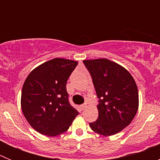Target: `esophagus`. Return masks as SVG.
<instances>
[{"mask_svg":"<svg viewBox=\"0 0 160 160\" xmlns=\"http://www.w3.org/2000/svg\"><path fill=\"white\" fill-rule=\"evenodd\" d=\"M87 104H82V105H81V109H82V110H85V109L87 108Z\"/></svg>","mask_w":160,"mask_h":160,"instance_id":"obj_1","label":"esophagus"}]
</instances>
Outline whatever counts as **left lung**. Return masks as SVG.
Segmentation results:
<instances>
[{"instance_id": "left-lung-1", "label": "left lung", "mask_w": 160, "mask_h": 160, "mask_svg": "<svg viewBox=\"0 0 160 160\" xmlns=\"http://www.w3.org/2000/svg\"><path fill=\"white\" fill-rule=\"evenodd\" d=\"M99 98L98 117L90 122L94 132L111 136L127 128L138 108V87L128 70L107 58L84 60Z\"/></svg>"}]
</instances>
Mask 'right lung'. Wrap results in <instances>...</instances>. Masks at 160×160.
Here are the masks:
<instances>
[{
	"instance_id": "1",
	"label": "right lung",
	"mask_w": 160,
	"mask_h": 160,
	"mask_svg": "<svg viewBox=\"0 0 160 160\" xmlns=\"http://www.w3.org/2000/svg\"><path fill=\"white\" fill-rule=\"evenodd\" d=\"M78 62L53 58L30 72L23 84L21 106L30 126L53 137L66 132L78 114L68 100L66 82Z\"/></svg>"
}]
</instances>
